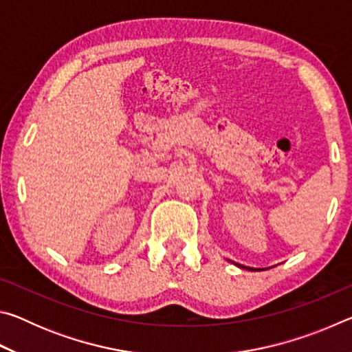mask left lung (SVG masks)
I'll list each match as a JSON object with an SVG mask.
<instances>
[{"instance_id":"1","label":"left lung","mask_w":352,"mask_h":352,"mask_svg":"<svg viewBox=\"0 0 352 352\" xmlns=\"http://www.w3.org/2000/svg\"><path fill=\"white\" fill-rule=\"evenodd\" d=\"M239 267H242V265H239ZM242 269H247V267H242ZM248 270H253V269H248Z\"/></svg>"}]
</instances>
